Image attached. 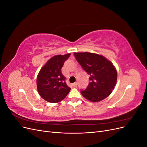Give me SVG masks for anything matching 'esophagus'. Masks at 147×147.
<instances>
[{
  "instance_id": "1",
  "label": "esophagus",
  "mask_w": 147,
  "mask_h": 147,
  "mask_svg": "<svg viewBox=\"0 0 147 147\" xmlns=\"http://www.w3.org/2000/svg\"><path fill=\"white\" fill-rule=\"evenodd\" d=\"M72 86H73L74 87H76V86H77V82H75V83H74L72 84Z\"/></svg>"
}]
</instances>
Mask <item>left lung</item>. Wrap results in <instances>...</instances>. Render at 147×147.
<instances>
[{
	"label": "left lung",
	"mask_w": 147,
	"mask_h": 147,
	"mask_svg": "<svg viewBox=\"0 0 147 147\" xmlns=\"http://www.w3.org/2000/svg\"><path fill=\"white\" fill-rule=\"evenodd\" d=\"M75 58L86 73L90 83L82 96L92 102L101 101L109 96L117 81V71L112 62L104 56L90 52L74 53Z\"/></svg>",
	"instance_id": "left-lung-1"
}]
</instances>
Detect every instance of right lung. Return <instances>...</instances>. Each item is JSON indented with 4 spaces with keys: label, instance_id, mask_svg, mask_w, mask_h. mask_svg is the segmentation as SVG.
<instances>
[{
    "label": "right lung",
    "instance_id": "obj_1",
    "mask_svg": "<svg viewBox=\"0 0 147 147\" xmlns=\"http://www.w3.org/2000/svg\"><path fill=\"white\" fill-rule=\"evenodd\" d=\"M70 53L57 55L52 57L41 68L37 77V88L39 95L51 103L63 100L70 91L65 82V77L61 72L64 62Z\"/></svg>",
    "mask_w": 147,
    "mask_h": 147
}]
</instances>
